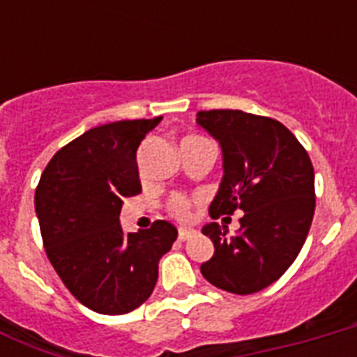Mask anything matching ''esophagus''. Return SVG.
<instances>
[{
    "mask_svg": "<svg viewBox=\"0 0 357 357\" xmlns=\"http://www.w3.org/2000/svg\"><path fill=\"white\" fill-rule=\"evenodd\" d=\"M195 235V229H187V228H179V241H187Z\"/></svg>",
    "mask_w": 357,
    "mask_h": 357,
    "instance_id": "obj_1",
    "label": "esophagus"
}]
</instances>
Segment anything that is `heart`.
Instances as JSON below:
<instances>
[{"mask_svg":"<svg viewBox=\"0 0 357 357\" xmlns=\"http://www.w3.org/2000/svg\"><path fill=\"white\" fill-rule=\"evenodd\" d=\"M168 211H170V215H174L176 218H181V220H185V218H189L190 215V202L185 198V196L181 195H176L172 196L170 200H168L167 204Z\"/></svg>","mask_w":357,"mask_h":357,"instance_id":"1","label":"heart"}]
</instances>
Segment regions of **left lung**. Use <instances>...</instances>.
Instances as JSON below:
<instances>
[{"label":"left lung","instance_id":"1","mask_svg":"<svg viewBox=\"0 0 357 357\" xmlns=\"http://www.w3.org/2000/svg\"><path fill=\"white\" fill-rule=\"evenodd\" d=\"M196 122L222 148L224 178L209 206L211 218L244 211L229 237L211 222L204 235L215 254L200 271L215 287L252 294L274 283L304 246L315 213V172L296 137L268 116L213 109Z\"/></svg>","mask_w":357,"mask_h":357}]
</instances>
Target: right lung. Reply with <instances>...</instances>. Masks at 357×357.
Masks as SVG:
<instances>
[{
	"label": "right lung",
	"mask_w": 357,
	"mask_h": 357,
	"mask_svg": "<svg viewBox=\"0 0 357 357\" xmlns=\"http://www.w3.org/2000/svg\"><path fill=\"white\" fill-rule=\"evenodd\" d=\"M161 122L103 123L61 148L47 162L35 192L47 259L70 293L102 315H123L150 298L159 259L178 229L155 220L126 234L123 198L140 192L137 148Z\"/></svg>",
	"instance_id": "obj_1"
}]
</instances>
